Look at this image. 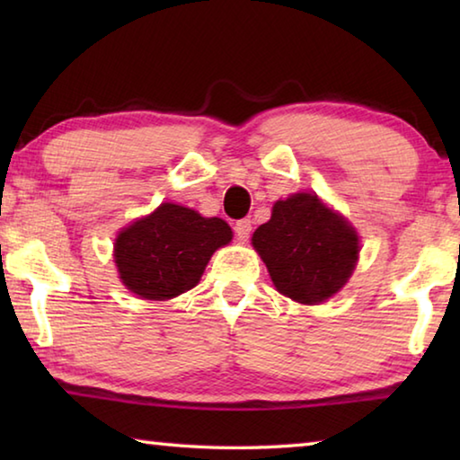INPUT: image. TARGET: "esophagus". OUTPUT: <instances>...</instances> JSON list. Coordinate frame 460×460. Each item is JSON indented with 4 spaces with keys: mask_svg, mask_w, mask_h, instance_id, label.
<instances>
[{
    "mask_svg": "<svg viewBox=\"0 0 460 460\" xmlns=\"http://www.w3.org/2000/svg\"><path fill=\"white\" fill-rule=\"evenodd\" d=\"M252 219H239L235 223V235L239 241H247L249 235H252Z\"/></svg>",
    "mask_w": 460,
    "mask_h": 460,
    "instance_id": "esophagus-1",
    "label": "esophagus"
}]
</instances>
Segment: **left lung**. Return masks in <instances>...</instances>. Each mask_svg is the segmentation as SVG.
<instances>
[{
  "label": "left lung",
  "instance_id": "8db88e82",
  "mask_svg": "<svg viewBox=\"0 0 460 460\" xmlns=\"http://www.w3.org/2000/svg\"><path fill=\"white\" fill-rule=\"evenodd\" d=\"M252 243L278 292L300 305H321L337 294L361 252L351 223L310 192L278 200Z\"/></svg>",
  "mask_w": 460,
  "mask_h": 460
}]
</instances>
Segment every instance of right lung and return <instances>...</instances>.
<instances>
[{"label": "right lung", "instance_id": "1", "mask_svg": "<svg viewBox=\"0 0 460 460\" xmlns=\"http://www.w3.org/2000/svg\"><path fill=\"white\" fill-rule=\"evenodd\" d=\"M233 231L219 217L162 202L154 213L119 231L113 245L119 279L144 300H170L199 284L208 260Z\"/></svg>", "mask_w": 460, "mask_h": 460}]
</instances>
